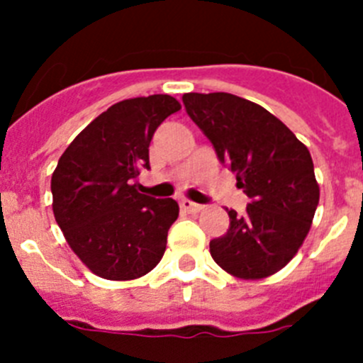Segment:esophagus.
I'll return each mask as SVG.
<instances>
[{
    "label": "esophagus",
    "instance_id": "obj_1",
    "mask_svg": "<svg viewBox=\"0 0 363 363\" xmlns=\"http://www.w3.org/2000/svg\"><path fill=\"white\" fill-rule=\"evenodd\" d=\"M179 207H182V211H187V213H200L203 207L198 203H192L191 200H182L179 201Z\"/></svg>",
    "mask_w": 363,
    "mask_h": 363
}]
</instances>
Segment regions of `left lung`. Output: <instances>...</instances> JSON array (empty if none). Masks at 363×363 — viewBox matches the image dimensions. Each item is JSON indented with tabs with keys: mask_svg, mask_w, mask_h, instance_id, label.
<instances>
[{
	"mask_svg": "<svg viewBox=\"0 0 363 363\" xmlns=\"http://www.w3.org/2000/svg\"><path fill=\"white\" fill-rule=\"evenodd\" d=\"M182 99L218 160L236 174V187L251 198L243 214L227 209L229 229L211 240V256L242 280L271 277L294 258L318 207L309 149L249 99L229 92H189Z\"/></svg>",
	"mask_w": 363,
	"mask_h": 363,
	"instance_id": "obj_1",
	"label": "left lung"
}]
</instances>
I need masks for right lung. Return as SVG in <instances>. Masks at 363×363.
Here are the masks:
<instances>
[{"label":"right lung","instance_id":"add662e5","mask_svg":"<svg viewBox=\"0 0 363 363\" xmlns=\"http://www.w3.org/2000/svg\"><path fill=\"white\" fill-rule=\"evenodd\" d=\"M182 105L169 94L123 99L74 138L50 179L57 225L76 256L105 280H134L160 264L179 207L133 179L149 165L162 121Z\"/></svg>","mask_w":363,"mask_h":363}]
</instances>
